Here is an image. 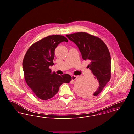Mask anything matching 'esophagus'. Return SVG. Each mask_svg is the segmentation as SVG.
<instances>
[{
  "mask_svg": "<svg viewBox=\"0 0 134 134\" xmlns=\"http://www.w3.org/2000/svg\"><path fill=\"white\" fill-rule=\"evenodd\" d=\"M78 76H75V75H72V81H74L75 80H76L77 78H78Z\"/></svg>",
  "mask_w": 134,
  "mask_h": 134,
  "instance_id": "34e87169",
  "label": "esophagus"
}]
</instances>
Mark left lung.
<instances>
[{
	"mask_svg": "<svg viewBox=\"0 0 134 134\" xmlns=\"http://www.w3.org/2000/svg\"><path fill=\"white\" fill-rule=\"evenodd\" d=\"M66 37L77 46L83 60H88L87 67L99 82V87L93 94H87L80 90L82 96L92 98L98 96L111 77V58L105 44L99 38L85 32H78L67 35Z\"/></svg>",
	"mask_w": 134,
	"mask_h": 134,
	"instance_id": "8db88e82",
	"label": "left lung"
}]
</instances>
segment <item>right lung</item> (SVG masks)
Instances as JSON below:
<instances>
[{"label":"right lung","mask_w":134,"mask_h":134,"mask_svg":"<svg viewBox=\"0 0 134 134\" xmlns=\"http://www.w3.org/2000/svg\"><path fill=\"white\" fill-rule=\"evenodd\" d=\"M62 42H68L64 36H48L32 45L26 53L23 67L26 83L32 92L42 100L49 99L58 91L60 85L72 80L70 75H59L52 72L55 50Z\"/></svg>","instance_id":"add662e5"}]
</instances>
